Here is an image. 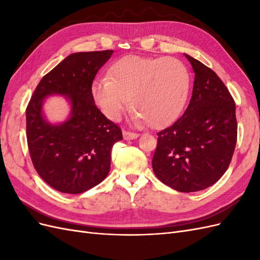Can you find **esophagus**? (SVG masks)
<instances>
[{
    "label": "esophagus",
    "mask_w": 260,
    "mask_h": 260,
    "mask_svg": "<svg viewBox=\"0 0 260 260\" xmlns=\"http://www.w3.org/2000/svg\"><path fill=\"white\" fill-rule=\"evenodd\" d=\"M122 136H123L124 140H135V139H137L139 137L138 133L129 132V131H123L122 132Z\"/></svg>",
    "instance_id": "obj_1"
}]
</instances>
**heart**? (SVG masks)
<instances>
[{"label": "heart", "instance_id": "obj_1", "mask_svg": "<svg viewBox=\"0 0 260 260\" xmlns=\"http://www.w3.org/2000/svg\"><path fill=\"white\" fill-rule=\"evenodd\" d=\"M190 86V74L179 59L125 55L112 62L107 76L93 81L91 95L114 121L120 119L130 98L136 122L158 129L178 119Z\"/></svg>", "mask_w": 260, "mask_h": 260}]
</instances>
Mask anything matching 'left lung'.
<instances>
[{
  "mask_svg": "<svg viewBox=\"0 0 260 260\" xmlns=\"http://www.w3.org/2000/svg\"><path fill=\"white\" fill-rule=\"evenodd\" d=\"M195 74L183 116L157 133L154 174L179 192H198L216 183L231 162L238 137L235 103L217 74L184 54Z\"/></svg>",
  "mask_w": 260,
  "mask_h": 260,
  "instance_id": "obj_1",
  "label": "left lung"
}]
</instances>
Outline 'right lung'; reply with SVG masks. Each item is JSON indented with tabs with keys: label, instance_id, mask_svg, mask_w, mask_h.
Returning a JSON list of instances; mask_svg holds the SVG:
<instances>
[{
	"label": "right lung",
	"instance_id": "add662e5",
	"mask_svg": "<svg viewBox=\"0 0 260 260\" xmlns=\"http://www.w3.org/2000/svg\"><path fill=\"white\" fill-rule=\"evenodd\" d=\"M113 53L70 54L42 78L27 106L31 160L39 176L61 193L79 194L101 183L111 169L112 147L122 140L120 128L101 113L91 95L94 78ZM51 95L70 102L71 115L64 123L45 119L44 100Z\"/></svg>",
	"mask_w": 260,
	"mask_h": 260
}]
</instances>
